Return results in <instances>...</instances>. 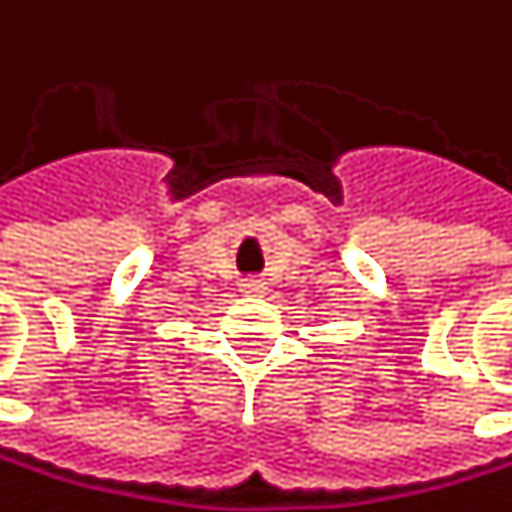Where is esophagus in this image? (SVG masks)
<instances>
[{
	"mask_svg": "<svg viewBox=\"0 0 512 512\" xmlns=\"http://www.w3.org/2000/svg\"><path fill=\"white\" fill-rule=\"evenodd\" d=\"M239 288H242L245 294H261V291L267 288V282H264V279H242Z\"/></svg>",
	"mask_w": 512,
	"mask_h": 512,
	"instance_id": "34e87169",
	"label": "esophagus"
}]
</instances>
